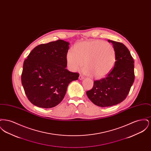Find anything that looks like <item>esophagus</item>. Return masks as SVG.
Wrapping results in <instances>:
<instances>
[{"mask_svg":"<svg viewBox=\"0 0 151 151\" xmlns=\"http://www.w3.org/2000/svg\"><path fill=\"white\" fill-rule=\"evenodd\" d=\"M79 79L80 80H83V79H84V77L83 76H82V75H80V76H79Z\"/></svg>","mask_w":151,"mask_h":151,"instance_id":"obj_1","label":"esophagus"}]
</instances>
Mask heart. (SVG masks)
<instances>
[{"mask_svg": "<svg viewBox=\"0 0 151 151\" xmlns=\"http://www.w3.org/2000/svg\"><path fill=\"white\" fill-rule=\"evenodd\" d=\"M68 68L77 71L85 63L83 72L96 79L106 77L113 69L116 52L111 43L100 40H92L78 43L66 55Z\"/></svg>", "mask_w": 151, "mask_h": 151, "instance_id": "b5f03b06", "label": "heart"}]
</instances>
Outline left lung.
Returning <instances> with one entry per match:
<instances>
[{
	"mask_svg": "<svg viewBox=\"0 0 151 151\" xmlns=\"http://www.w3.org/2000/svg\"><path fill=\"white\" fill-rule=\"evenodd\" d=\"M116 52L115 65L106 78L95 80L92 89L86 92L89 99L101 107L121 103L127 96L135 79L134 61L127 47L112 40Z\"/></svg>",
	"mask_w": 151,
	"mask_h": 151,
	"instance_id": "left-lung-1",
	"label": "left lung"
}]
</instances>
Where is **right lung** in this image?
<instances>
[{
    "label": "right lung",
    "instance_id": "right-lung-1",
    "mask_svg": "<svg viewBox=\"0 0 151 151\" xmlns=\"http://www.w3.org/2000/svg\"><path fill=\"white\" fill-rule=\"evenodd\" d=\"M68 45L62 40L39 45L24 60L22 85L36 106L55 107L64 99L68 84L78 79L79 73L66 69Z\"/></svg>",
    "mask_w": 151,
    "mask_h": 151
}]
</instances>
